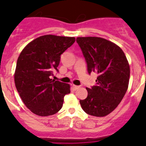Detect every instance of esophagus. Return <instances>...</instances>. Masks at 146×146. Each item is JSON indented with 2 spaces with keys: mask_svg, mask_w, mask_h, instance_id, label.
Instances as JSON below:
<instances>
[{
  "mask_svg": "<svg viewBox=\"0 0 146 146\" xmlns=\"http://www.w3.org/2000/svg\"><path fill=\"white\" fill-rule=\"evenodd\" d=\"M72 88H73V90H77L80 88V86H76V85H72Z\"/></svg>",
  "mask_w": 146,
  "mask_h": 146,
  "instance_id": "1",
  "label": "esophagus"
}]
</instances>
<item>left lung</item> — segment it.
Masks as SVG:
<instances>
[{
    "instance_id": "1",
    "label": "left lung",
    "mask_w": 146,
    "mask_h": 146,
    "mask_svg": "<svg viewBox=\"0 0 146 146\" xmlns=\"http://www.w3.org/2000/svg\"><path fill=\"white\" fill-rule=\"evenodd\" d=\"M89 74H98L96 85L86 88V99L80 100L84 111L104 117L115 110L123 99L130 79V65L122 49L101 37H77Z\"/></svg>"
}]
</instances>
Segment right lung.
Returning a JSON list of instances; mask_svg holds the SVG:
<instances>
[{"label":"right lung","instance_id":"obj_1","mask_svg":"<svg viewBox=\"0 0 146 146\" xmlns=\"http://www.w3.org/2000/svg\"><path fill=\"white\" fill-rule=\"evenodd\" d=\"M75 37L41 36L29 43L18 58L14 81L26 107L39 116H50L62 108L70 85L50 78L58 71L60 55Z\"/></svg>","mask_w":146,"mask_h":146}]
</instances>
